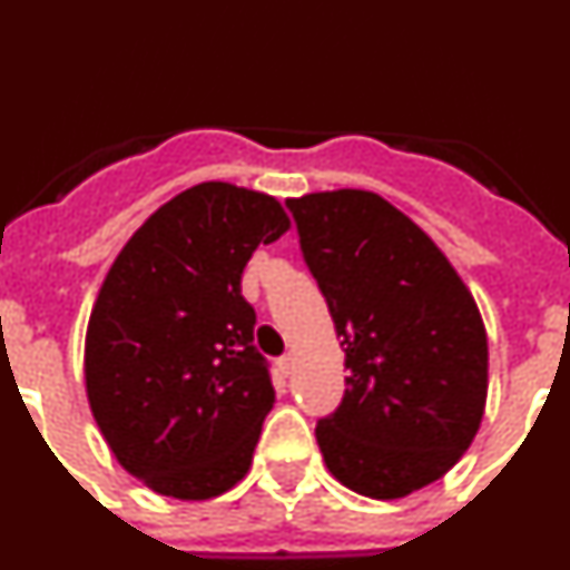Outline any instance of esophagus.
Wrapping results in <instances>:
<instances>
[{"label":"esophagus","mask_w":570,"mask_h":570,"mask_svg":"<svg viewBox=\"0 0 570 570\" xmlns=\"http://www.w3.org/2000/svg\"><path fill=\"white\" fill-rule=\"evenodd\" d=\"M276 365H279V371H282V374H285V376L294 374V356H291V354L282 356V360L276 362Z\"/></svg>","instance_id":"1"}]
</instances>
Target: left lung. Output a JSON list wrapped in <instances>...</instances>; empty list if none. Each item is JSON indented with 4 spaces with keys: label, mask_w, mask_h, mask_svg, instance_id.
<instances>
[{
    "label": "left lung",
    "mask_w": 570,
    "mask_h": 570,
    "mask_svg": "<svg viewBox=\"0 0 570 570\" xmlns=\"http://www.w3.org/2000/svg\"><path fill=\"white\" fill-rule=\"evenodd\" d=\"M285 205L345 351V396L316 422L325 465L362 497L400 500L445 476L480 431V308L434 239L380 194Z\"/></svg>",
    "instance_id": "1"
}]
</instances>
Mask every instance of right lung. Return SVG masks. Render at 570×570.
I'll list each match as a JSON object with an SVG mask.
<instances>
[{
    "instance_id": "obj_1",
    "label": "right lung",
    "mask_w": 570,
    "mask_h": 570,
    "mask_svg": "<svg viewBox=\"0 0 570 570\" xmlns=\"http://www.w3.org/2000/svg\"><path fill=\"white\" fill-rule=\"evenodd\" d=\"M291 228L274 196L203 183L150 214L110 265L85 336V387L136 480L210 500L248 473L274 407L242 271Z\"/></svg>"
}]
</instances>
